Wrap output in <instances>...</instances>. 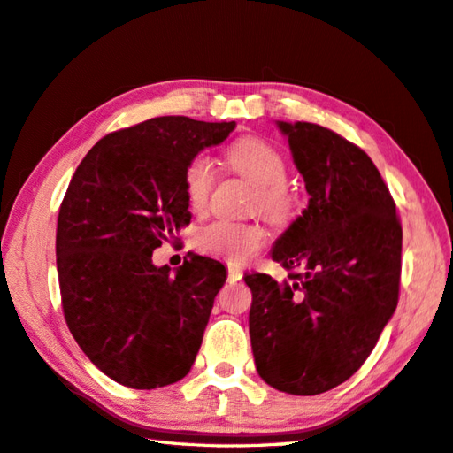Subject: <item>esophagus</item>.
<instances>
[{
	"label": "esophagus",
	"instance_id": "34e87169",
	"mask_svg": "<svg viewBox=\"0 0 453 453\" xmlns=\"http://www.w3.org/2000/svg\"><path fill=\"white\" fill-rule=\"evenodd\" d=\"M241 278H243V272H241L239 266H227V281L234 283V281H239Z\"/></svg>",
	"mask_w": 453,
	"mask_h": 453
}]
</instances>
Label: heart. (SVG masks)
I'll use <instances>...</instances> for the list:
<instances>
[{"label": "heart", "instance_id": "b5f03b06", "mask_svg": "<svg viewBox=\"0 0 453 453\" xmlns=\"http://www.w3.org/2000/svg\"><path fill=\"white\" fill-rule=\"evenodd\" d=\"M227 170L255 187L250 210L265 216L270 224L288 226L297 214V196L288 183V162L274 146L257 136H243L231 142L226 152ZM216 187L214 164L204 154H196L183 170L185 196L195 212H203ZM266 229L257 222L237 224L216 219L195 234V247L204 255L245 265L266 245Z\"/></svg>", "mask_w": 453, "mask_h": 453}]
</instances>
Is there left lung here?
<instances>
[{
	"label": "left lung",
	"mask_w": 453,
	"mask_h": 453,
	"mask_svg": "<svg viewBox=\"0 0 453 453\" xmlns=\"http://www.w3.org/2000/svg\"><path fill=\"white\" fill-rule=\"evenodd\" d=\"M278 125L311 198L272 250L289 280L245 274L250 345L266 384L317 395L361 369L392 319L402 224L390 188L359 146L317 123Z\"/></svg>",
	"instance_id": "obj_1"
}]
</instances>
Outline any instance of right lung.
I'll return each mask as SVG.
<instances>
[{
	"label": "right lung",
	"instance_id": "1",
	"mask_svg": "<svg viewBox=\"0 0 453 453\" xmlns=\"http://www.w3.org/2000/svg\"><path fill=\"white\" fill-rule=\"evenodd\" d=\"M234 129L154 118L104 136L71 177L56 231L63 317L115 382L154 390L191 371L226 268L191 252L170 274L152 265V250L191 222L187 162Z\"/></svg>",
	"mask_w": 453,
	"mask_h": 453
}]
</instances>
